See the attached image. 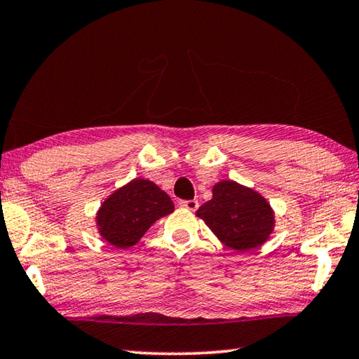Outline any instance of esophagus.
Listing matches in <instances>:
<instances>
[{
	"mask_svg": "<svg viewBox=\"0 0 359 359\" xmlns=\"http://www.w3.org/2000/svg\"><path fill=\"white\" fill-rule=\"evenodd\" d=\"M180 205L187 210H196L198 209V201L196 199H188V201H180Z\"/></svg>",
	"mask_w": 359,
	"mask_h": 359,
	"instance_id": "obj_1",
	"label": "esophagus"
}]
</instances>
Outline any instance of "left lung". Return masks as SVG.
I'll use <instances>...</instances> for the list:
<instances>
[{
	"label": "left lung",
	"mask_w": 359,
	"mask_h": 359,
	"mask_svg": "<svg viewBox=\"0 0 359 359\" xmlns=\"http://www.w3.org/2000/svg\"><path fill=\"white\" fill-rule=\"evenodd\" d=\"M218 241L238 252L263 245L276 226L271 204L258 191L234 180L212 188V199L196 210Z\"/></svg>",
	"instance_id": "obj_1"
}]
</instances>
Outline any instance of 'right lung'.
Masks as SVG:
<instances>
[{
  "mask_svg": "<svg viewBox=\"0 0 359 359\" xmlns=\"http://www.w3.org/2000/svg\"><path fill=\"white\" fill-rule=\"evenodd\" d=\"M174 212L171 198L147 179H133L102 201L96 212V228L115 248L136 245L161 217Z\"/></svg>",
  "mask_w": 359,
  "mask_h": 359,
  "instance_id": "right-lung-1",
  "label": "right lung"
}]
</instances>
